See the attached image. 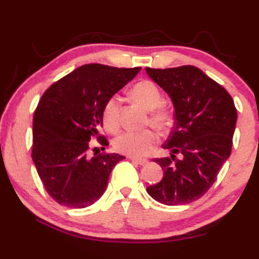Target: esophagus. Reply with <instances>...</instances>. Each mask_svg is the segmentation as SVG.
Wrapping results in <instances>:
<instances>
[{"mask_svg":"<svg viewBox=\"0 0 259 259\" xmlns=\"http://www.w3.org/2000/svg\"><path fill=\"white\" fill-rule=\"evenodd\" d=\"M130 160L135 162V163H137L139 165H145L148 163V161L145 159H136V157H130Z\"/></svg>","mask_w":259,"mask_h":259,"instance_id":"esophagus-1","label":"esophagus"}]
</instances>
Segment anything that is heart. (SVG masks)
Returning a JSON list of instances; mask_svg holds the SVG:
<instances>
[{
  "label": "heart",
  "mask_w": 259,
  "mask_h": 259,
  "mask_svg": "<svg viewBox=\"0 0 259 259\" xmlns=\"http://www.w3.org/2000/svg\"><path fill=\"white\" fill-rule=\"evenodd\" d=\"M131 97L151 112L150 123L161 131L169 129L172 122V113L160 106L162 96L154 83L142 81L131 90ZM103 124L109 133H116L120 128V100L116 96L108 98L102 112ZM159 135L154 130L146 129L138 133H124L114 139L115 151L131 157H145L156 147Z\"/></svg>",
  "instance_id": "heart-1"
}]
</instances>
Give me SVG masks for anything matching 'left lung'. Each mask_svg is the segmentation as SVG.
I'll list each match as a JSON object with an SVG mask.
<instances>
[{
	"instance_id": "left-lung-1",
	"label": "left lung",
	"mask_w": 259,
	"mask_h": 259,
	"mask_svg": "<svg viewBox=\"0 0 259 259\" xmlns=\"http://www.w3.org/2000/svg\"><path fill=\"white\" fill-rule=\"evenodd\" d=\"M146 73L160 85L175 107V126L163 148L171 157L153 161L163 178L146 191L166 205L191 203L211 187L232 150L236 108L231 95L200 68L191 65ZM179 152L181 159H176Z\"/></svg>"
}]
</instances>
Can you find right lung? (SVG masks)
I'll return each instance as SVG.
<instances>
[{"mask_svg":"<svg viewBox=\"0 0 259 259\" xmlns=\"http://www.w3.org/2000/svg\"><path fill=\"white\" fill-rule=\"evenodd\" d=\"M140 69L83 65L43 94L34 113L32 159L56 202L85 208L106 191L112 169L125 157L116 153L90 157V139L97 137L103 150L108 145L98 133L104 105Z\"/></svg>","mask_w":259,"mask_h":259,"instance_id":"1","label":"right lung"}]
</instances>
